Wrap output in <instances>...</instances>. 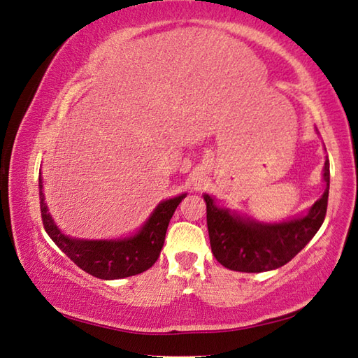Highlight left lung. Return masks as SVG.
Instances as JSON below:
<instances>
[{"instance_id": "obj_1", "label": "left lung", "mask_w": 358, "mask_h": 358, "mask_svg": "<svg viewBox=\"0 0 358 358\" xmlns=\"http://www.w3.org/2000/svg\"><path fill=\"white\" fill-rule=\"evenodd\" d=\"M322 180L326 189L308 211L282 222H259L230 208L219 206L216 199L203 194L213 255L227 269L238 272H266L282 268L311 241L326 217L330 186L327 157Z\"/></svg>"}]
</instances>
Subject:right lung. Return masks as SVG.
Wrapping results in <instances>:
<instances>
[{
  "label": "right lung",
  "instance_id": "add662e5",
  "mask_svg": "<svg viewBox=\"0 0 358 358\" xmlns=\"http://www.w3.org/2000/svg\"><path fill=\"white\" fill-rule=\"evenodd\" d=\"M41 213L45 231L78 268L103 280L131 277L150 269L157 262L166 231L175 210L187 194L162 200L152 211L141 229L133 235L119 239H80L64 235L48 213L43 194L42 172L38 175Z\"/></svg>",
  "mask_w": 358,
  "mask_h": 358
}]
</instances>
